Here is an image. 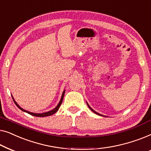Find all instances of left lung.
<instances>
[{"mask_svg":"<svg viewBox=\"0 0 151 151\" xmlns=\"http://www.w3.org/2000/svg\"><path fill=\"white\" fill-rule=\"evenodd\" d=\"M87 104H88V103H87ZM88 107H89V108H90V109L91 110H92V111L93 112H94V113H95V114H97V115H99V116H102V115H101V114H98V113H97V112H96V111H94V110H93V109H92V108H91V107H90V106H89V105H88Z\"/></svg>","mask_w":151,"mask_h":151,"instance_id":"left-lung-1","label":"left lung"}]
</instances>
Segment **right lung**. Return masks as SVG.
Instances as JSON below:
<instances>
[{
    "label": "right lung",
    "instance_id": "add662e5",
    "mask_svg": "<svg viewBox=\"0 0 151 151\" xmlns=\"http://www.w3.org/2000/svg\"><path fill=\"white\" fill-rule=\"evenodd\" d=\"M64 94H65V90L63 91V94H62V96H61V98L60 101H59V104H58V105H57V106L55 108V109H53L52 110H51V111H48V112H46V113H43V114H35V113H32V112H29V111H26V110H24V109H22V108H21V107H20V106H19V105H18V104H17L16 102L14 101V98L12 97V99H13V100H14V103L16 104L17 107H18L20 109L22 110V111H24V112H27V113H28L29 114H30V115H32V116H36V117H46V116H51V115H52V114H55L57 111H58V109H59V107H60V106H61V103H62V101H63V96H64Z\"/></svg>",
    "mask_w": 151,
    "mask_h": 151
}]
</instances>
